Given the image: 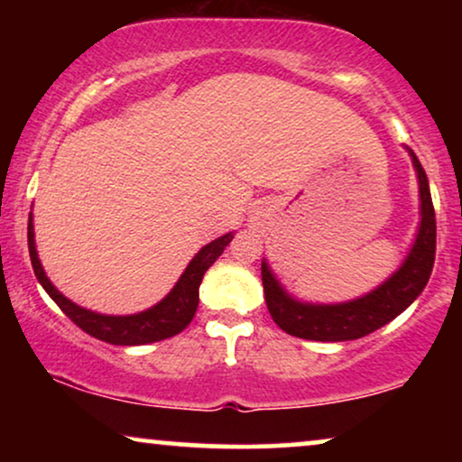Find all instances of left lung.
Listing matches in <instances>:
<instances>
[{
  "instance_id": "obj_1",
  "label": "left lung",
  "mask_w": 462,
  "mask_h": 462,
  "mask_svg": "<svg viewBox=\"0 0 462 462\" xmlns=\"http://www.w3.org/2000/svg\"><path fill=\"white\" fill-rule=\"evenodd\" d=\"M408 153L419 176L420 226L406 261L376 290L338 305H311L292 299L271 273L269 264L263 261L264 300L271 318L283 332L305 340H321V343L362 338L406 311L416 296L425 290L435 263V210L425 170L412 151L408 149Z\"/></svg>"
}]
</instances>
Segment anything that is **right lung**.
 Masks as SVG:
<instances>
[{"label": "right lung", "instance_id": "add662e5", "mask_svg": "<svg viewBox=\"0 0 462 462\" xmlns=\"http://www.w3.org/2000/svg\"><path fill=\"white\" fill-rule=\"evenodd\" d=\"M27 237L31 264H33L37 282L42 283L43 290L50 294V299L60 307V311L65 313L75 326H79L81 330L90 334V337L105 340V343L111 345H147L174 337V334L182 332L189 324H191L193 315L198 311L199 305V283L204 280V273L212 267V263L223 254V250L233 239V233H226V236L204 245V248L193 256V261L187 264L185 273L180 275V280L176 282V286L172 290H170L166 299L147 309V311L134 315H103L75 305L73 300L62 296L59 290L52 286V282L48 280L46 271H43L40 258H37L33 214H29Z\"/></svg>", "mask_w": 462, "mask_h": 462}]
</instances>
